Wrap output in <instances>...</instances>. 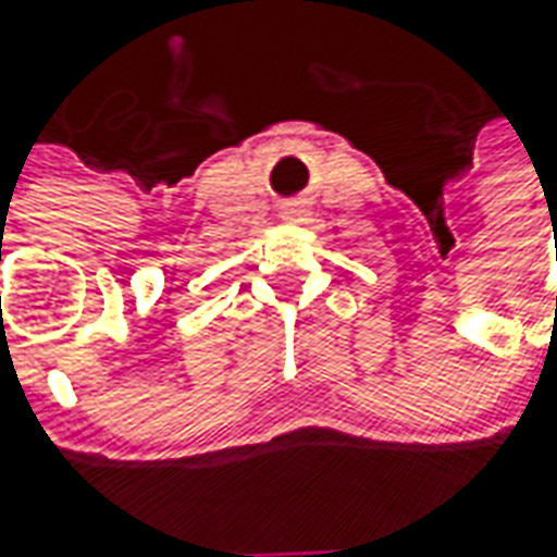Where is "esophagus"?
<instances>
[{"mask_svg": "<svg viewBox=\"0 0 557 557\" xmlns=\"http://www.w3.org/2000/svg\"><path fill=\"white\" fill-rule=\"evenodd\" d=\"M301 215H305V209H301V206H289V209L283 212V219H289V221H301Z\"/></svg>", "mask_w": 557, "mask_h": 557, "instance_id": "esophagus-1", "label": "esophagus"}]
</instances>
